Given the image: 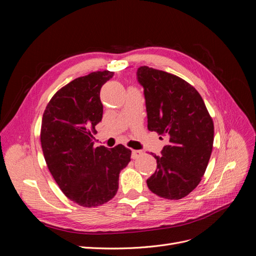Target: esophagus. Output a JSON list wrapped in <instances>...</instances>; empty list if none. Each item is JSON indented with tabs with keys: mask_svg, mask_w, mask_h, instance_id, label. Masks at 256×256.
I'll return each mask as SVG.
<instances>
[{
	"mask_svg": "<svg viewBox=\"0 0 256 256\" xmlns=\"http://www.w3.org/2000/svg\"><path fill=\"white\" fill-rule=\"evenodd\" d=\"M143 152L142 150H134L132 152H131V157H132V159H138V157L142 156Z\"/></svg>",
	"mask_w": 256,
	"mask_h": 256,
	"instance_id": "1",
	"label": "esophagus"
}]
</instances>
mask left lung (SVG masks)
Returning <instances> with one entry per match:
<instances>
[{
    "instance_id": "1",
    "label": "left lung",
    "mask_w": 256,
    "mask_h": 256,
    "mask_svg": "<svg viewBox=\"0 0 256 256\" xmlns=\"http://www.w3.org/2000/svg\"><path fill=\"white\" fill-rule=\"evenodd\" d=\"M136 76L144 88L147 128L168 141L162 156H154L157 170L147 186L160 198L180 200L198 187L206 171L212 118L198 92L180 76L148 66H141Z\"/></svg>"
}]
</instances>
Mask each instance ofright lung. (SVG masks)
<instances>
[{"mask_svg": "<svg viewBox=\"0 0 256 256\" xmlns=\"http://www.w3.org/2000/svg\"><path fill=\"white\" fill-rule=\"evenodd\" d=\"M114 72H90L53 95L42 115L40 142L46 164L60 189L83 207L100 206L114 198L118 177L131 150L120 144L94 147L92 134L102 120L100 90Z\"/></svg>", "mask_w": 256, "mask_h": 256, "instance_id": "add662e5", "label": "right lung"}]
</instances>
